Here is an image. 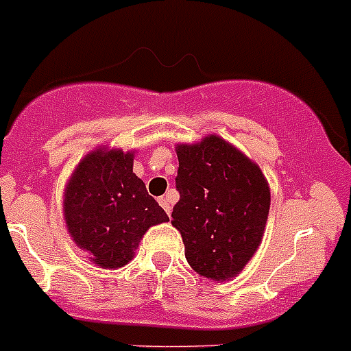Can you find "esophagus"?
I'll return each instance as SVG.
<instances>
[{"label": "esophagus", "mask_w": 351, "mask_h": 351, "mask_svg": "<svg viewBox=\"0 0 351 351\" xmlns=\"http://www.w3.org/2000/svg\"><path fill=\"white\" fill-rule=\"evenodd\" d=\"M158 204L162 205V209L166 210L167 215H171V200L167 196H160V198H158Z\"/></svg>", "instance_id": "1"}]
</instances>
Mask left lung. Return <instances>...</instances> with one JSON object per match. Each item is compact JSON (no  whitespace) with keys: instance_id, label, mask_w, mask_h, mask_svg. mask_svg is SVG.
I'll return each instance as SVG.
<instances>
[{"instance_id":"8db88e82","label":"left lung","mask_w":351,"mask_h":351,"mask_svg":"<svg viewBox=\"0 0 351 351\" xmlns=\"http://www.w3.org/2000/svg\"><path fill=\"white\" fill-rule=\"evenodd\" d=\"M180 200L173 227L180 230L191 269L213 281H229L261 245L270 187L259 166L218 135L176 144Z\"/></svg>"}]
</instances>
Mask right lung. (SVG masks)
<instances>
[{"instance_id": "1", "label": "right lung", "mask_w": 351, "mask_h": 351, "mask_svg": "<svg viewBox=\"0 0 351 351\" xmlns=\"http://www.w3.org/2000/svg\"><path fill=\"white\" fill-rule=\"evenodd\" d=\"M133 158L135 151L97 147L77 164L64 187L68 234L101 269L130 263L147 229L169 221L133 173Z\"/></svg>"}]
</instances>
